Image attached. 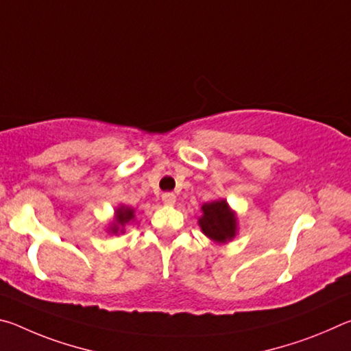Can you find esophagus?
Listing matches in <instances>:
<instances>
[{"mask_svg": "<svg viewBox=\"0 0 351 351\" xmlns=\"http://www.w3.org/2000/svg\"><path fill=\"white\" fill-rule=\"evenodd\" d=\"M162 201H164L165 204H169V206L175 204V201H176L175 193H171V192H165V193H162Z\"/></svg>", "mask_w": 351, "mask_h": 351, "instance_id": "obj_1", "label": "esophagus"}]
</instances>
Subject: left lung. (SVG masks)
Returning <instances> with one entry per match:
<instances>
[{"label": "left lung", "mask_w": 351, "mask_h": 351, "mask_svg": "<svg viewBox=\"0 0 351 351\" xmlns=\"http://www.w3.org/2000/svg\"><path fill=\"white\" fill-rule=\"evenodd\" d=\"M204 215L199 218V226L203 232L210 240L224 243L235 237V217L229 210L224 199L207 203L203 207Z\"/></svg>", "instance_id": "8db88e82"}]
</instances>
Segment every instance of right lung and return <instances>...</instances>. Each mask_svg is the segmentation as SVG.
Masks as SVG:
<instances>
[{"label": "right lung", "mask_w": 351, "mask_h": 351, "mask_svg": "<svg viewBox=\"0 0 351 351\" xmlns=\"http://www.w3.org/2000/svg\"><path fill=\"white\" fill-rule=\"evenodd\" d=\"M133 210L128 209V207H121V209H117V215H116V221L117 224H114L111 228L112 232H117L119 230V226H125L128 221H132L133 219Z\"/></svg>", "instance_id": "1"}]
</instances>
